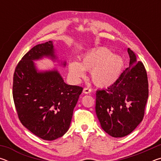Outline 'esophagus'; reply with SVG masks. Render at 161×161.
Listing matches in <instances>:
<instances>
[{
	"label": "esophagus",
	"instance_id": "obj_1",
	"mask_svg": "<svg viewBox=\"0 0 161 161\" xmlns=\"http://www.w3.org/2000/svg\"><path fill=\"white\" fill-rule=\"evenodd\" d=\"M92 92V89H89V88H87V87H85V88H84L83 89V93L84 94H89Z\"/></svg>",
	"mask_w": 161,
	"mask_h": 161
}]
</instances>
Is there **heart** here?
<instances>
[{"instance_id":"1","label":"heart","mask_w":161,"mask_h":161,"mask_svg":"<svg viewBox=\"0 0 161 161\" xmlns=\"http://www.w3.org/2000/svg\"><path fill=\"white\" fill-rule=\"evenodd\" d=\"M121 57L112 54L107 47H99L86 53L80 63L72 62L69 64V74L76 82L85 77L84 70L91 71V78L97 86L108 87L116 82L124 68Z\"/></svg>"}]
</instances>
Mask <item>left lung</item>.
Masks as SVG:
<instances>
[{
	"instance_id": "left-lung-1",
	"label": "left lung",
	"mask_w": 161,
	"mask_h": 161,
	"mask_svg": "<svg viewBox=\"0 0 161 161\" xmlns=\"http://www.w3.org/2000/svg\"><path fill=\"white\" fill-rule=\"evenodd\" d=\"M129 67L107 89L97 91L96 114L102 129L114 138L129 135L142 121L148 97L144 65L128 48Z\"/></svg>"
}]
</instances>
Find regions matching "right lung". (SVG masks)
Masks as SVG:
<instances>
[{"mask_svg":"<svg viewBox=\"0 0 161 161\" xmlns=\"http://www.w3.org/2000/svg\"><path fill=\"white\" fill-rule=\"evenodd\" d=\"M43 58L66 66V61L58 59L53 41L35 45L15 68L13 96L22 124L42 139L53 141L69 129L83 89L68 85L55 68L38 70L34 61Z\"/></svg>","mask_w":161,"mask_h":161,"instance_id":"obj_1","label":"right lung"}]
</instances>
